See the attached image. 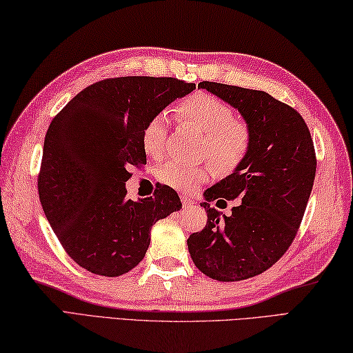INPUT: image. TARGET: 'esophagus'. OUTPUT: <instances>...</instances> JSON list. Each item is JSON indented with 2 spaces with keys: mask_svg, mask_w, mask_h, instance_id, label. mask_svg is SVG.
<instances>
[{
  "mask_svg": "<svg viewBox=\"0 0 353 353\" xmlns=\"http://www.w3.org/2000/svg\"><path fill=\"white\" fill-rule=\"evenodd\" d=\"M182 205H183V208H185V209H190V208H192V206H194V200H190V199H186V197H182Z\"/></svg>",
  "mask_w": 353,
  "mask_h": 353,
  "instance_id": "obj_1",
  "label": "esophagus"
}]
</instances>
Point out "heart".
<instances>
[{
    "instance_id": "1",
    "label": "heart",
    "mask_w": 353,
    "mask_h": 353,
    "mask_svg": "<svg viewBox=\"0 0 353 353\" xmlns=\"http://www.w3.org/2000/svg\"><path fill=\"white\" fill-rule=\"evenodd\" d=\"M176 117L186 125L203 133L200 154L211 161L220 174L235 172L249 156L252 129L244 119L235 118L234 109L216 97L197 92L186 97L174 108ZM142 148L147 156L159 159L167 150L168 118L154 115L142 130ZM211 176V167L186 165L176 159L163 162L157 168V179L177 191L191 192Z\"/></svg>"
}]
</instances>
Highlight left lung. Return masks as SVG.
Returning <instances> with one entry per match:
<instances>
[{"label":"left lung","mask_w":353,"mask_h":353,"mask_svg":"<svg viewBox=\"0 0 353 353\" xmlns=\"http://www.w3.org/2000/svg\"><path fill=\"white\" fill-rule=\"evenodd\" d=\"M199 88L239 110L252 129V147L241 167L206 190L208 223L190 235L188 249L211 279L244 281L276 264L296 238L316 177V150L302 115L270 94L215 81ZM235 198L230 217L208 205Z\"/></svg>","instance_id":"obj_1"}]
</instances>
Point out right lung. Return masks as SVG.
I'll return each mask as SVG.
<instances>
[{
	"mask_svg": "<svg viewBox=\"0 0 353 353\" xmlns=\"http://www.w3.org/2000/svg\"><path fill=\"white\" fill-rule=\"evenodd\" d=\"M194 89L172 77L104 79L52 118L37 191L50 226L81 268L108 277L130 272L145 256L153 224L182 209L167 185L133 201L125 182L132 167L147 163L145 124Z\"/></svg>",
	"mask_w": 353,
	"mask_h": 353,
	"instance_id": "add662e5",
	"label": "right lung"
}]
</instances>
